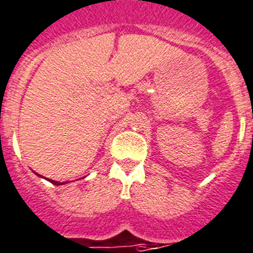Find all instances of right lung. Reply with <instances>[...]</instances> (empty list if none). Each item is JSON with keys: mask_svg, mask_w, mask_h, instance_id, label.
<instances>
[{"mask_svg": "<svg viewBox=\"0 0 253 253\" xmlns=\"http://www.w3.org/2000/svg\"><path fill=\"white\" fill-rule=\"evenodd\" d=\"M35 174L39 175V177H42V175L38 174V173H35ZM42 178H45V177H42ZM45 179H47L48 182H50V183L56 184V186H61V184H65L66 183V182H57V181H53V179H48V178H45Z\"/></svg>", "mask_w": 253, "mask_h": 253, "instance_id": "obj_1", "label": "right lung"}]
</instances>
